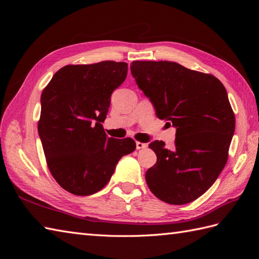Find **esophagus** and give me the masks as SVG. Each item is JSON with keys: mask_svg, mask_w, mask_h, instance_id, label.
Masks as SVG:
<instances>
[{"mask_svg": "<svg viewBox=\"0 0 259 259\" xmlns=\"http://www.w3.org/2000/svg\"><path fill=\"white\" fill-rule=\"evenodd\" d=\"M147 147H148L147 144L140 143V142H137V143H136V149H137V150H140V149H146Z\"/></svg>", "mask_w": 259, "mask_h": 259, "instance_id": "34e87169", "label": "esophagus"}]
</instances>
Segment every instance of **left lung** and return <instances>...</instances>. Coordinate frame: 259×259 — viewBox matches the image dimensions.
Returning <instances> with one entry per match:
<instances>
[{"mask_svg":"<svg viewBox=\"0 0 259 259\" xmlns=\"http://www.w3.org/2000/svg\"><path fill=\"white\" fill-rule=\"evenodd\" d=\"M131 72L156 116L176 128L173 149L149 145L158 158L146 173L149 189L169 204L197 200L222 173L236 128L225 86L173 61H133Z\"/></svg>","mask_w":259,"mask_h":259,"instance_id":"obj_1","label":"left lung"}]
</instances>
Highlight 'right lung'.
Masks as SVG:
<instances>
[{"label":"right lung","mask_w":259,"mask_h":259,"mask_svg":"<svg viewBox=\"0 0 259 259\" xmlns=\"http://www.w3.org/2000/svg\"><path fill=\"white\" fill-rule=\"evenodd\" d=\"M127 68L126 62L109 60L69 65L42 93L38 136L53 177L70 193L98 192L122 156L135 150L134 140L108 137L101 125Z\"/></svg>","instance_id":"right-lung-1"}]
</instances>
